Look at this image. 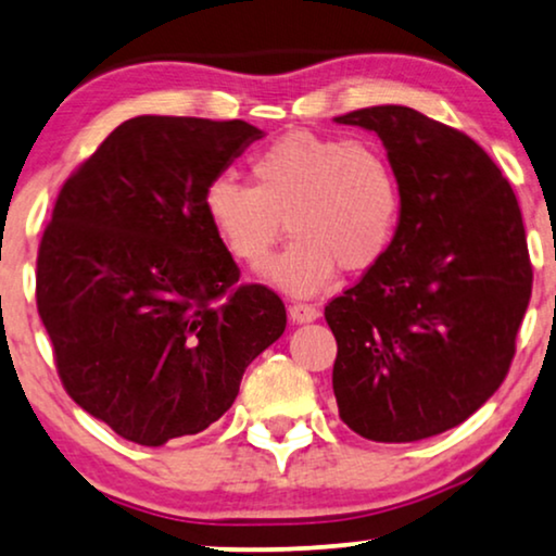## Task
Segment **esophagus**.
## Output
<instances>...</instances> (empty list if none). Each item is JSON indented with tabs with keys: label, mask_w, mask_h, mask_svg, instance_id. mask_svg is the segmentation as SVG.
Masks as SVG:
<instances>
[{
	"label": "esophagus",
	"mask_w": 556,
	"mask_h": 556,
	"mask_svg": "<svg viewBox=\"0 0 556 556\" xmlns=\"http://www.w3.org/2000/svg\"><path fill=\"white\" fill-rule=\"evenodd\" d=\"M289 317H292V321H296V325H304V321L317 319L319 309H317V306H312V304L296 302V304L289 306Z\"/></svg>",
	"instance_id": "34e87169"
}]
</instances>
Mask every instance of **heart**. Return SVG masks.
Returning a JSON list of instances; mask_svg holds the SVG:
<instances>
[{
    "label": "heart",
    "instance_id": "1",
    "mask_svg": "<svg viewBox=\"0 0 556 556\" xmlns=\"http://www.w3.org/2000/svg\"><path fill=\"white\" fill-rule=\"evenodd\" d=\"M204 212L229 254L256 264L294 239L267 267L292 294H309L334 275L382 260L400 225L402 194L392 164L364 142L292 131L252 160V185L219 174L204 192Z\"/></svg>",
    "mask_w": 556,
    "mask_h": 556
}]
</instances>
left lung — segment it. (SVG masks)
I'll return each instance as SVG.
<instances>
[{
	"label": "left lung",
	"mask_w": 556,
	"mask_h": 556,
	"mask_svg": "<svg viewBox=\"0 0 556 556\" xmlns=\"http://www.w3.org/2000/svg\"><path fill=\"white\" fill-rule=\"evenodd\" d=\"M382 139L400 181L396 235L325 306L339 417L371 442L462 425L507 377L532 296L515 189L464 131L400 104L337 117Z\"/></svg>",
	"instance_id": "1"
}]
</instances>
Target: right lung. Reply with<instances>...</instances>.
Wrapping results in <instances>:
<instances>
[{"mask_svg":"<svg viewBox=\"0 0 556 556\" xmlns=\"http://www.w3.org/2000/svg\"><path fill=\"white\" fill-rule=\"evenodd\" d=\"M262 131L242 119L135 117L70 174L37 254V309L81 409L142 446L204 432L287 309L239 267L204 192Z\"/></svg>","mask_w":556,"mask_h":556,"instance_id":"add662e5","label":"right lung"}]
</instances>
